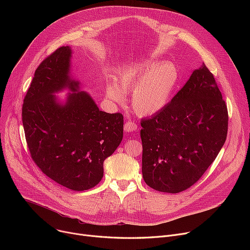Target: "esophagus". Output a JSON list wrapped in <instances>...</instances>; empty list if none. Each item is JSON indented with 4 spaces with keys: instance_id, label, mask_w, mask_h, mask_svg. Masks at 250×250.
I'll return each mask as SVG.
<instances>
[{
    "instance_id": "1",
    "label": "esophagus",
    "mask_w": 250,
    "mask_h": 250,
    "mask_svg": "<svg viewBox=\"0 0 250 250\" xmlns=\"http://www.w3.org/2000/svg\"><path fill=\"white\" fill-rule=\"evenodd\" d=\"M137 128V125L133 123V122H125V125H124V129L125 132H131V131H134L136 130Z\"/></svg>"
}]
</instances>
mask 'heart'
Wrapping results in <instances>:
<instances>
[{"mask_svg":"<svg viewBox=\"0 0 250 250\" xmlns=\"http://www.w3.org/2000/svg\"><path fill=\"white\" fill-rule=\"evenodd\" d=\"M177 82L178 70L173 64L146 59L123 68L115 77V84L106 87V97L122 104L124 93L133 89V110L141 116H151L168 104Z\"/></svg>","mask_w":250,"mask_h":250,"instance_id":"b5f03b06","label":"heart"}]
</instances>
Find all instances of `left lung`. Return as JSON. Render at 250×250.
Wrapping results in <instances>:
<instances>
[{
  "mask_svg": "<svg viewBox=\"0 0 250 250\" xmlns=\"http://www.w3.org/2000/svg\"><path fill=\"white\" fill-rule=\"evenodd\" d=\"M228 122L222 93L203 63L162 110L141 121L146 183L172 194L194 185L224 146Z\"/></svg>",
  "mask_w": 250,
  "mask_h": 250,
  "instance_id": "1",
  "label": "left lung"
}]
</instances>
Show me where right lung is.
I'll return each instance as SVG.
<instances>
[{
  "label": "right lung",
  "mask_w": 250,
  "mask_h": 250,
  "mask_svg": "<svg viewBox=\"0 0 250 250\" xmlns=\"http://www.w3.org/2000/svg\"><path fill=\"white\" fill-rule=\"evenodd\" d=\"M72 49L62 46L35 70L23 100L22 125L32 160L56 183L73 191L95 187L104 175V161L120 146L122 114L99 110L71 75ZM71 93L64 103L55 94Z\"/></svg>",
  "instance_id": "obj_1"
}]
</instances>
